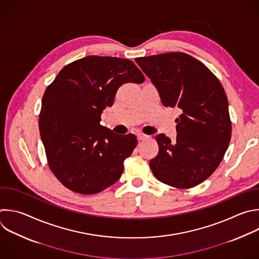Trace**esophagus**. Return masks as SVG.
Masks as SVG:
<instances>
[{
    "mask_svg": "<svg viewBox=\"0 0 259 259\" xmlns=\"http://www.w3.org/2000/svg\"><path fill=\"white\" fill-rule=\"evenodd\" d=\"M148 137H149L148 135H145V134H143V133H139V134H137V139H138L139 141L145 140V139H147Z\"/></svg>",
    "mask_w": 259,
    "mask_h": 259,
    "instance_id": "esophagus-1",
    "label": "esophagus"
}]
</instances>
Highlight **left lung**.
I'll return each mask as SVG.
<instances>
[{
    "mask_svg": "<svg viewBox=\"0 0 259 259\" xmlns=\"http://www.w3.org/2000/svg\"><path fill=\"white\" fill-rule=\"evenodd\" d=\"M156 88L164 107L178 108L177 139L155 136L157 155L149 160L154 177L189 189L206 180L221 163L232 135L229 104L218 77L185 53L135 59Z\"/></svg>",
    "mask_w": 259,
    "mask_h": 259,
    "instance_id": "left-lung-1",
    "label": "left lung"
}]
</instances>
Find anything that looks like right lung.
<instances>
[{
  "label": "right lung",
  "mask_w": 259,
  "mask_h": 259,
  "mask_svg": "<svg viewBox=\"0 0 259 259\" xmlns=\"http://www.w3.org/2000/svg\"><path fill=\"white\" fill-rule=\"evenodd\" d=\"M144 79L130 60L89 56L66 65L48 86L39 132L49 166L66 188L96 194L120 179L137 139L103 127L101 115L121 85Z\"/></svg>",
  "instance_id": "1"
}]
</instances>
